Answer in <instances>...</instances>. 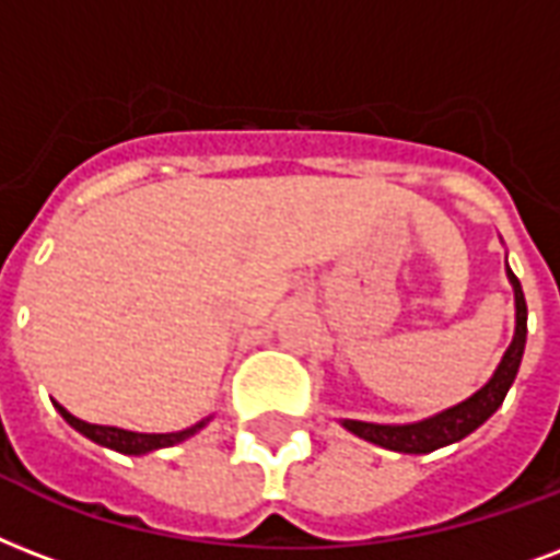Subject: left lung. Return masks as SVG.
<instances>
[{"label": "left lung", "mask_w": 560, "mask_h": 560, "mask_svg": "<svg viewBox=\"0 0 560 560\" xmlns=\"http://www.w3.org/2000/svg\"><path fill=\"white\" fill-rule=\"evenodd\" d=\"M508 279L514 284V299H517V335L511 340L502 364L497 366V373L490 378L479 394L469 396L467 402L455 405L450 411L438 413V417H429L422 422H411V425H375V422H361V420H343L349 432L364 438V441L375 443V446H384V450L394 452H408V455H422V452H434L446 446V443H455L460 438H467L469 432H476L481 422L488 420L490 413L497 411L502 399H505L508 387L514 384L520 370V361H523V349H526V331H528V308L526 296H523V288L514 272L508 270Z\"/></svg>", "instance_id": "8db88e82"}]
</instances>
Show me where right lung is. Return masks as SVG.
Here are the masks:
<instances>
[{
	"instance_id": "right-lung-1",
	"label": "right lung",
	"mask_w": 560,
	"mask_h": 560,
	"mask_svg": "<svg viewBox=\"0 0 560 560\" xmlns=\"http://www.w3.org/2000/svg\"><path fill=\"white\" fill-rule=\"evenodd\" d=\"M61 417L70 422L75 432H81L84 438H91L93 443H100V446H108V450H117L122 455H143V452H152V450H164V446H173V443H182L187 441L190 434H196L202 429L205 422H196L185 432H173V434H140V432H126V429H114V425H93V422H84L79 417H72L67 408L61 405H55Z\"/></svg>"
}]
</instances>
